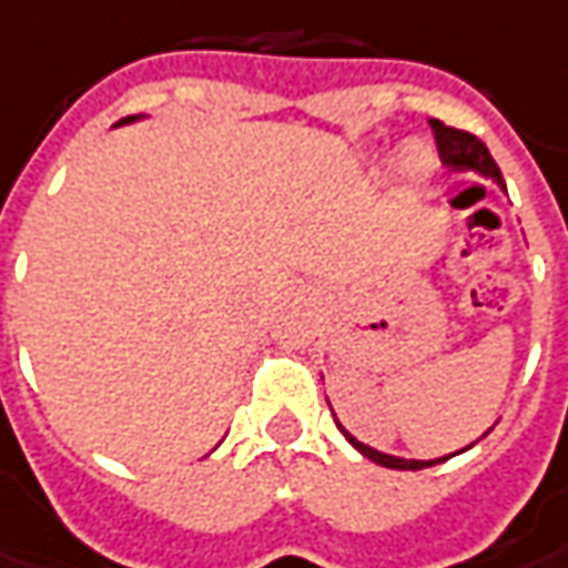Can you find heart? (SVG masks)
<instances>
[{"mask_svg": "<svg viewBox=\"0 0 568 568\" xmlns=\"http://www.w3.org/2000/svg\"><path fill=\"white\" fill-rule=\"evenodd\" d=\"M403 168H406V174H413V178H424L427 171H430V155H427V150L418 144L406 146L400 155Z\"/></svg>", "mask_w": 568, "mask_h": 568, "instance_id": "heart-1", "label": "heart"}]
</instances>
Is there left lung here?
Listing matches in <instances>:
<instances>
[{
  "label": "left lung",
  "instance_id": "obj_1",
  "mask_svg": "<svg viewBox=\"0 0 568 568\" xmlns=\"http://www.w3.org/2000/svg\"><path fill=\"white\" fill-rule=\"evenodd\" d=\"M427 123H430V129H434L436 150H439V159H443L445 165L469 168V171H478L481 178L497 180L499 186H503V174H499L494 155H490V150H487V146L478 141L476 134L464 132V129H455V125H445L443 120H427ZM337 427H339V422H337ZM339 430H343V427H339ZM343 436H346L348 443L358 448L361 455L369 457L373 464L388 466V469H427V466L443 464V460H448V457H452V455L439 457V460H403V457L382 455V452H376V448H369V445L358 443V439L348 434V430H343Z\"/></svg>",
  "mask_w": 568,
  "mask_h": 568
}]
</instances>
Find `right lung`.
<instances>
[{
	"instance_id": "add662e5",
	"label": "right lung",
	"mask_w": 568,
	"mask_h": 568,
	"mask_svg": "<svg viewBox=\"0 0 568 568\" xmlns=\"http://www.w3.org/2000/svg\"><path fill=\"white\" fill-rule=\"evenodd\" d=\"M129 120H134V116H125V120H120V123H129Z\"/></svg>"
}]
</instances>
